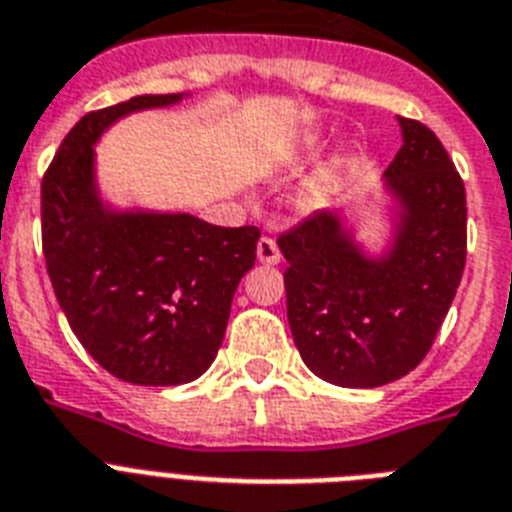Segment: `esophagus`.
<instances>
[{
	"label": "esophagus",
	"mask_w": 512,
	"mask_h": 512,
	"mask_svg": "<svg viewBox=\"0 0 512 512\" xmlns=\"http://www.w3.org/2000/svg\"><path fill=\"white\" fill-rule=\"evenodd\" d=\"M257 260H260L263 265H278V263H281V249H278L276 239L263 236V239L257 242Z\"/></svg>",
	"instance_id": "1"
}]
</instances>
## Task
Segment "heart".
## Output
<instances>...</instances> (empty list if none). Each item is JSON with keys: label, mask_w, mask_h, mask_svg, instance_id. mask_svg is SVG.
<instances>
[{"label": "heart", "mask_w": 512, "mask_h": 512, "mask_svg": "<svg viewBox=\"0 0 512 512\" xmlns=\"http://www.w3.org/2000/svg\"><path fill=\"white\" fill-rule=\"evenodd\" d=\"M338 174H341V163L338 161H328L322 163V166H317V169L299 184V190H296L294 195L296 205L302 210L320 208V205L330 197V192L336 190Z\"/></svg>", "instance_id": "1"}]
</instances>
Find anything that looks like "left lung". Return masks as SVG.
<instances>
[{
	"instance_id": "left-lung-1",
	"label": "left lung",
	"mask_w": 512,
	"mask_h": 512,
	"mask_svg": "<svg viewBox=\"0 0 512 512\" xmlns=\"http://www.w3.org/2000/svg\"><path fill=\"white\" fill-rule=\"evenodd\" d=\"M398 122L403 145L385 184L401 221L388 255H364L330 210L278 236L296 349L317 377L341 388H380L409 375L432 349L466 268L461 174L427 124Z\"/></svg>"
}]
</instances>
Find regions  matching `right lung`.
Masks as SVG:
<instances>
[{"label": "right lung", "instance_id": "1", "mask_svg": "<svg viewBox=\"0 0 512 512\" xmlns=\"http://www.w3.org/2000/svg\"><path fill=\"white\" fill-rule=\"evenodd\" d=\"M179 98L135 96L85 114L41 182V242L59 307L85 351L132 385H182L213 364L260 239L257 226L103 208L93 182L101 132L124 114Z\"/></svg>", "mask_w": 512, "mask_h": 512}]
</instances>
